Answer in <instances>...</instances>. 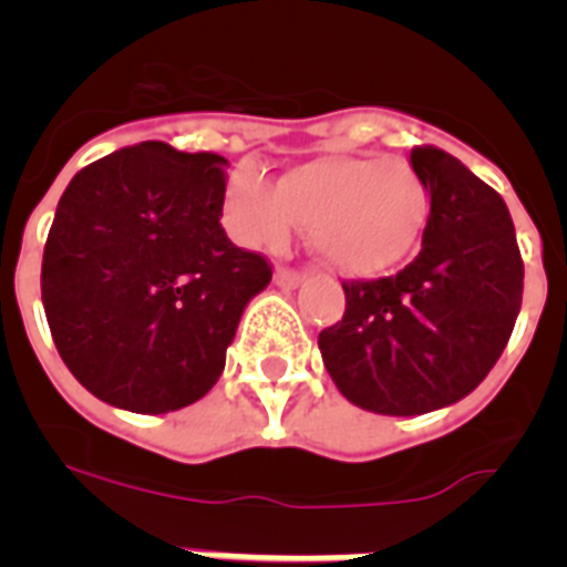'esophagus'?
Wrapping results in <instances>:
<instances>
[{"instance_id": "34e87169", "label": "esophagus", "mask_w": 567, "mask_h": 567, "mask_svg": "<svg viewBox=\"0 0 567 567\" xmlns=\"http://www.w3.org/2000/svg\"><path fill=\"white\" fill-rule=\"evenodd\" d=\"M307 280V275L303 272H292V269H275V284H278L280 289H298L300 284Z\"/></svg>"}]
</instances>
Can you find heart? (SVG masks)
Segmentation results:
<instances>
[{
    "instance_id": "b5f03b06",
    "label": "heart",
    "mask_w": 567,
    "mask_h": 567,
    "mask_svg": "<svg viewBox=\"0 0 567 567\" xmlns=\"http://www.w3.org/2000/svg\"><path fill=\"white\" fill-rule=\"evenodd\" d=\"M429 193L412 164L385 155H323L269 184L238 169L227 184V221L249 247H280L298 224L312 249L343 275L398 267L420 244Z\"/></svg>"
}]
</instances>
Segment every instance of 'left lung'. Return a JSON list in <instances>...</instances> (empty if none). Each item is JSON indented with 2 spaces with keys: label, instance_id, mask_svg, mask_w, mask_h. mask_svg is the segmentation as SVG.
<instances>
[{
  "label": "left lung",
  "instance_id": "1",
  "mask_svg": "<svg viewBox=\"0 0 567 567\" xmlns=\"http://www.w3.org/2000/svg\"><path fill=\"white\" fill-rule=\"evenodd\" d=\"M432 198L417 258L394 278L343 284L346 312L318 338L334 385L365 412L414 417L471 394L523 307L508 207L437 147L412 150Z\"/></svg>",
  "mask_w": 567,
  "mask_h": 567
}]
</instances>
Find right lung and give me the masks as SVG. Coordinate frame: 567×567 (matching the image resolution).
<instances>
[{
    "label": "right lung",
    "mask_w": 567,
    "mask_h": 567,
    "mask_svg": "<svg viewBox=\"0 0 567 567\" xmlns=\"http://www.w3.org/2000/svg\"><path fill=\"white\" fill-rule=\"evenodd\" d=\"M215 153L142 142L73 175L42 258L50 334L104 403L167 414L221 378L227 346L272 269L221 227Z\"/></svg>",
    "instance_id": "add662e5"
}]
</instances>
